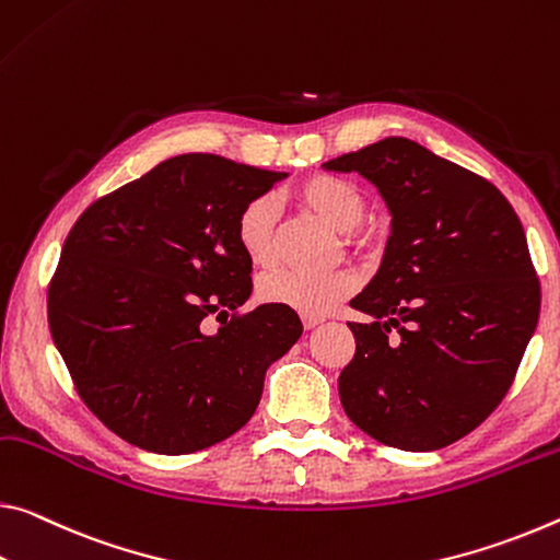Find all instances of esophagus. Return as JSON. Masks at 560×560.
I'll use <instances>...</instances> for the list:
<instances>
[{
	"label": "esophagus",
	"mask_w": 560,
	"mask_h": 560,
	"mask_svg": "<svg viewBox=\"0 0 560 560\" xmlns=\"http://www.w3.org/2000/svg\"><path fill=\"white\" fill-rule=\"evenodd\" d=\"M301 322H304L306 328H316L318 324H324V316H318V314H301Z\"/></svg>",
	"instance_id": "obj_1"
}]
</instances>
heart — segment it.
I'll return each instance as SVG.
<instances>
[{
  "label": "heart",
  "mask_w": 560,
  "mask_h": 560,
  "mask_svg": "<svg viewBox=\"0 0 560 560\" xmlns=\"http://www.w3.org/2000/svg\"><path fill=\"white\" fill-rule=\"evenodd\" d=\"M299 201L326 221L336 232H349L363 217V197L351 182L339 176L316 174L296 189ZM236 242L246 259L256 266L273 261V207L269 199H252L244 203L236 219ZM357 287V273L351 269L331 271H289L279 269L266 273L259 283L264 301L294 308L301 314H326Z\"/></svg>",
  "instance_id": "heart-1"
}]
</instances>
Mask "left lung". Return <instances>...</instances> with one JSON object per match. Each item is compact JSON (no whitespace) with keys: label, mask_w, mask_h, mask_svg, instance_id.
<instances>
[{"label":"left lung","mask_w":560,"mask_h":560,"mask_svg":"<svg viewBox=\"0 0 560 560\" xmlns=\"http://www.w3.org/2000/svg\"><path fill=\"white\" fill-rule=\"evenodd\" d=\"M322 166L359 172L392 214L376 277L351 299L371 322L349 324L343 411L386 446H448L501 404L536 331L540 287L521 219L483 176L404 137Z\"/></svg>","instance_id":"obj_1"}]
</instances>
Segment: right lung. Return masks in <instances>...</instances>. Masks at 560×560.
<instances>
[{"mask_svg": "<svg viewBox=\"0 0 560 560\" xmlns=\"http://www.w3.org/2000/svg\"><path fill=\"white\" fill-rule=\"evenodd\" d=\"M287 172L182 154L94 201L69 232L47 316L82 401L106 429L152 454L182 456L236 433L264 376L299 341L294 308L252 296L236 242L244 203ZM225 318L209 335L202 318Z\"/></svg>", "mask_w": 560, "mask_h": 560, "instance_id": "add662e5", "label": "right lung"}]
</instances>
